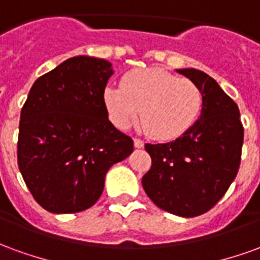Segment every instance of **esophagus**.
Masks as SVG:
<instances>
[{
  "mask_svg": "<svg viewBox=\"0 0 260 260\" xmlns=\"http://www.w3.org/2000/svg\"><path fill=\"white\" fill-rule=\"evenodd\" d=\"M134 146L136 147V149H142V147L145 146V142L141 141V139H134Z\"/></svg>",
  "mask_w": 260,
  "mask_h": 260,
  "instance_id": "1",
  "label": "esophagus"
}]
</instances>
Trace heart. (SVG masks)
Wrapping results in <instances>:
<instances>
[{"mask_svg": "<svg viewBox=\"0 0 260 260\" xmlns=\"http://www.w3.org/2000/svg\"><path fill=\"white\" fill-rule=\"evenodd\" d=\"M103 104L108 118L126 129L139 117L143 129L157 141L184 135L195 124L203 104L201 89L192 80L158 68L129 71L121 86H107Z\"/></svg>", "mask_w": 260, "mask_h": 260, "instance_id": "b5f03b06", "label": "heart"}]
</instances>
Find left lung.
Here are the masks:
<instances>
[{
    "mask_svg": "<svg viewBox=\"0 0 260 260\" xmlns=\"http://www.w3.org/2000/svg\"><path fill=\"white\" fill-rule=\"evenodd\" d=\"M177 72L201 89V117L175 141L146 143L152 167L143 175L142 185L160 209L181 217H195L210 210L234 181L244 128L238 106L212 76L193 68Z\"/></svg>",
    "mask_w": 260,
    "mask_h": 260,
    "instance_id": "obj_1",
    "label": "left lung"
}]
</instances>
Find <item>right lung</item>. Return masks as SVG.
I'll return each mask as SVG.
<instances>
[{"mask_svg": "<svg viewBox=\"0 0 260 260\" xmlns=\"http://www.w3.org/2000/svg\"><path fill=\"white\" fill-rule=\"evenodd\" d=\"M113 74L106 59L78 55L31 86L20 113L18 166L47 212L93 206L110 167L134 152V141L110 122L103 104Z\"/></svg>", "mask_w": 260, "mask_h": 260, "instance_id": "obj_1", "label": "right lung"}]
</instances>
